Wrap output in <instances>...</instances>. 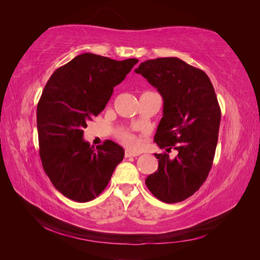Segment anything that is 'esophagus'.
<instances>
[{
  "mask_svg": "<svg viewBox=\"0 0 260 260\" xmlns=\"http://www.w3.org/2000/svg\"><path fill=\"white\" fill-rule=\"evenodd\" d=\"M140 155V153H137V152H132V151H130V149H127V151H125V153H124V156L127 157H137V156H139Z\"/></svg>",
  "mask_w": 260,
  "mask_h": 260,
  "instance_id": "34e87169",
  "label": "esophagus"
}]
</instances>
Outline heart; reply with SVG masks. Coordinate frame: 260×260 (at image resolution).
I'll return each instance as SVG.
<instances>
[{
    "label": "heart",
    "instance_id": "b5f03b06",
    "mask_svg": "<svg viewBox=\"0 0 260 260\" xmlns=\"http://www.w3.org/2000/svg\"><path fill=\"white\" fill-rule=\"evenodd\" d=\"M118 138H119L123 144L130 147H136L140 144V139L128 131H120L119 135H118Z\"/></svg>",
    "mask_w": 260,
    "mask_h": 260
}]
</instances>
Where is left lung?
Masks as SVG:
<instances>
[{
  "instance_id": "obj_1",
  "label": "left lung",
  "mask_w": 260,
  "mask_h": 260,
  "mask_svg": "<svg viewBox=\"0 0 260 260\" xmlns=\"http://www.w3.org/2000/svg\"><path fill=\"white\" fill-rule=\"evenodd\" d=\"M157 89L164 101L162 118L154 140L160 148L177 149L155 154L158 169L145 184L165 203L186 200L206 180L218 142L221 112L208 76L177 57L148 59L135 69Z\"/></svg>"
}]
</instances>
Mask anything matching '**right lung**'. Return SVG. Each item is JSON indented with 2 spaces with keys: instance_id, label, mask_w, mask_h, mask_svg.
<instances>
[{
  "instance_id": "right-lung-1",
  "label": "right lung",
  "mask_w": 260,
  "mask_h": 260,
  "mask_svg": "<svg viewBox=\"0 0 260 260\" xmlns=\"http://www.w3.org/2000/svg\"><path fill=\"white\" fill-rule=\"evenodd\" d=\"M138 61L83 53L55 70L45 84L37 107L40 157L45 174L66 198L94 200L122 160L121 146L106 140L94 148L83 140V128Z\"/></svg>"
}]
</instances>
